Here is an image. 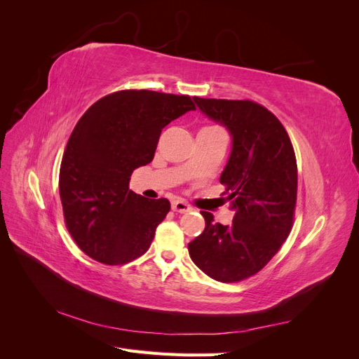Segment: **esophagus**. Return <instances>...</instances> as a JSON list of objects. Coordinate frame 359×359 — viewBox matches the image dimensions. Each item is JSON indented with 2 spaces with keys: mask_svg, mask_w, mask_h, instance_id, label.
<instances>
[{
  "mask_svg": "<svg viewBox=\"0 0 359 359\" xmlns=\"http://www.w3.org/2000/svg\"><path fill=\"white\" fill-rule=\"evenodd\" d=\"M190 210H191L190 205L186 203L184 201H173V202H172V211L184 214V212H189Z\"/></svg>",
  "mask_w": 359,
  "mask_h": 359,
  "instance_id": "esophagus-1",
  "label": "esophagus"
}]
</instances>
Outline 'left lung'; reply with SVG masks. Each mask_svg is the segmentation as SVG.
<instances>
[{
  "label": "left lung",
  "mask_w": 359,
  "mask_h": 359,
  "mask_svg": "<svg viewBox=\"0 0 359 359\" xmlns=\"http://www.w3.org/2000/svg\"><path fill=\"white\" fill-rule=\"evenodd\" d=\"M193 100L232 137L220 182L235 214L232 224L224 226L202 211L205 231L189 244V253L206 276L233 283L259 273L290 233L298 187L295 153L283 124L266 107L250 100Z\"/></svg>",
  "instance_id": "obj_1"
}]
</instances>
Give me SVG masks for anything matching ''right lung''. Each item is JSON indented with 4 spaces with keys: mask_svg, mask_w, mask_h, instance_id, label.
Returning <instances> with one entry per match:
<instances>
[{
    "mask_svg": "<svg viewBox=\"0 0 359 359\" xmlns=\"http://www.w3.org/2000/svg\"><path fill=\"white\" fill-rule=\"evenodd\" d=\"M189 111V95L118 91L95 102L76 124L60 169L64 219L85 255L106 265L142 256L170 210L128 189L135 169L154 158L161 130Z\"/></svg>",
    "mask_w": 359,
    "mask_h": 359,
    "instance_id": "obj_1",
    "label": "right lung"
}]
</instances>
